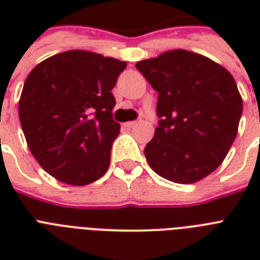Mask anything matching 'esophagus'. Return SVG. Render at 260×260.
Listing matches in <instances>:
<instances>
[{
  "mask_svg": "<svg viewBox=\"0 0 260 260\" xmlns=\"http://www.w3.org/2000/svg\"><path fill=\"white\" fill-rule=\"evenodd\" d=\"M136 124H138V121H128L124 124V126H125V128H132V126H135Z\"/></svg>",
  "mask_w": 260,
  "mask_h": 260,
  "instance_id": "1",
  "label": "esophagus"
}]
</instances>
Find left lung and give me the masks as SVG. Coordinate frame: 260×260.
Returning <instances> with one entry per match:
<instances>
[{"label": "left lung", "mask_w": 260, "mask_h": 260, "mask_svg": "<svg viewBox=\"0 0 260 260\" xmlns=\"http://www.w3.org/2000/svg\"><path fill=\"white\" fill-rule=\"evenodd\" d=\"M158 91L159 125L144 148L165 179L189 185L222 163L238 135L243 100L226 69L204 55L171 50L136 63Z\"/></svg>", "instance_id": "left-lung-1"}]
</instances>
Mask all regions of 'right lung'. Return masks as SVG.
Returning <instances> with one entry per match:
<instances>
[{
  "label": "right lung",
  "mask_w": 260,
  "mask_h": 260,
  "mask_svg": "<svg viewBox=\"0 0 260 260\" xmlns=\"http://www.w3.org/2000/svg\"><path fill=\"white\" fill-rule=\"evenodd\" d=\"M125 62L71 50L43 60L26 77L18 117L28 148L58 181L85 186L106 173L120 134L112 89Z\"/></svg>",
  "instance_id": "add662e5"
}]
</instances>
